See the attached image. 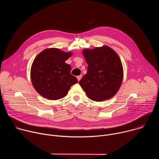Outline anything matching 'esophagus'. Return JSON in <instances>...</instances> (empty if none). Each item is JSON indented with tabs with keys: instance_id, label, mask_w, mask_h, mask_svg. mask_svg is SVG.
Segmentation results:
<instances>
[{
	"instance_id": "esophagus-1",
	"label": "esophagus",
	"mask_w": 159,
	"mask_h": 159,
	"mask_svg": "<svg viewBox=\"0 0 159 159\" xmlns=\"http://www.w3.org/2000/svg\"><path fill=\"white\" fill-rule=\"evenodd\" d=\"M82 75H78V76L77 77V79H78V81H80V80L82 79Z\"/></svg>"
}]
</instances>
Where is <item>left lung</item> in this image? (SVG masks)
Returning <instances> with one entry per match:
<instances>
[{
  "instance_id": "1",
  "label": "left lung",
  "mask_w": 159,
  "mask_h": 159,
  "mask_svg": "<svg viewBox=\"0 0 159 159\" xmlns=\"http://www.w3.org/2000/svg\"><path fill=\"white\" fill-rule=\"evenodd\" d=\"M87 72L79 81L87 97L102 101L114 96L121 85L123 69L118 54L107 46L82 52Z\"/></svg>"
}]
</instances>
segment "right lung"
<instances>
[{
	"instance_id": "obj_1",
	"label": "right lung",
	"mask_w": 159,
	"mask_h": 159,
	"mask_svg": "<svg viewBox=\"0 0 159 159\" xmlns=\"http://www.w3.org/2000/svg\"><path fill=\"white\" fill-rule=\"evenodd\" d=\"M72 55L52 48L36 56L31 68V79L42 97L50 100L61 99L67 95L71 86L78 82L70 74L71 66L65 63Z\"/></svg>"
}]
</instances>
